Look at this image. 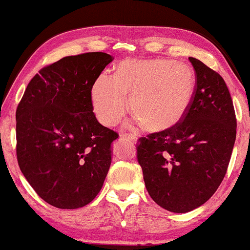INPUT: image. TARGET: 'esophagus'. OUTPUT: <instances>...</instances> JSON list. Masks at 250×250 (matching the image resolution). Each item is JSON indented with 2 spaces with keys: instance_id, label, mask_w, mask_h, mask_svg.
Listing matches in <instances>:
<instances>
[{
  "instance_id": "34e87169",
  "label": "esophagus",
  "mask_w": 250,
  "mask_h": 250,
  "mask_svg": "<svg viewBox=\"0 0 250 250\" xmlns=\"http://www.w3.org/2000/svg\"><path fill=\"white\" fill-rule=\"evenodd\" d=\"M122 138H125L128 140H131V142H137V136L133 135V133H121Z\"/></svg>"
}]
</instances>
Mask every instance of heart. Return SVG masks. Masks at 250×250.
I'll use <instances>...</instances> for the list:
<instances>
[{
    "label": "heart",
    "mask_w": 250,
    "mask_h": 250,
    "mask_svg": "<svg viewBox=\"0 0 250 250\" xmlns=\"http://www.w3.org/2000/svg\"><path fill=\"white\" fill-rule=\"evenodd\" d=\"M190 66L170 60H125L115 76L101 75L91 89L95 115L102 125L113 126L125 117L128 100L133 114L150 131L178 125L195 93Z\"/></svg>",
    "instance_id": "heart-1"
}]
</instances>
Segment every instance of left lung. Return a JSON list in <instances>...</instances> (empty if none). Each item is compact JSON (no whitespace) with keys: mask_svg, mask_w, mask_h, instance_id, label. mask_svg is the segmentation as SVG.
Masks as SVG:
<instances>
[{"mask_svg":"<svg viewBox=\"0 0 250 250\" xmlns=\"http://www.w3.org/2000/svg\"><path fill=\"white\" fill-rule=\"evenodd\" d=\"M196 87L178 125L140 137L137 161L149 196L163 208L186 213L206 203L227 173L237 119L227 83L202 61L189 58Z\"/></svg>","mask_w":250,"mask_h":250,"instance_id":"1","label":"left lung"}]
</instances>
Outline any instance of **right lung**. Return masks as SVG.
Returning a JSON list of instances; mask_svg holds the SVG:
<instances>
[{
  "mask_svg": "<svg viewBox=\"0 0 250 250\" xmlns=\"http://www.w3.org/2000/svg\"><path fill=\"white\" fill-rule=\"evenodd\" d=\"M103 52L65 56L40 70L16 112L17 160L42 199L79 208L100 192L118 132L94 114L91 89L108 63Z\"/></svg>",
  "mask_w": 250,
  "mask_h": 250,
  "instance_id": "add662e5",
  "label": "right lung"
}]
</instances>
